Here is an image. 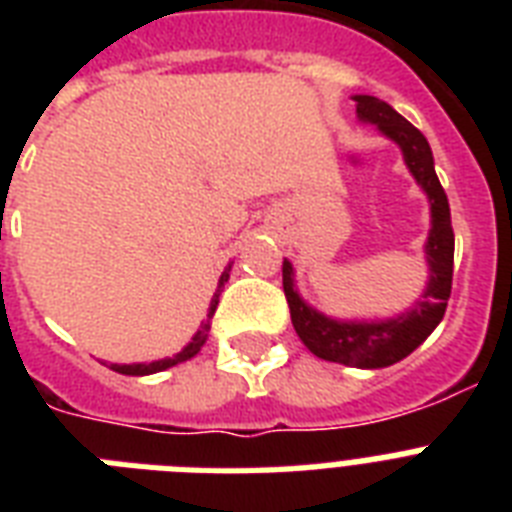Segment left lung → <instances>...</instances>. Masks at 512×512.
<instances>
[{"mask_svg":"<svg viewBox=\"0 0 512 512\" xmlns=\"http://www.w3.org/2000/svg\"><path fill=\"white\" fill-rule=\"evenodd\" d=\"M353 100H356V114L361 122L377 124V130L385 138L398 143L406 167L422 191L428 193L430 233L425 244V260L430 271L428 287L412 305V311L401 313L396 319L340 321L319 313L297 295L295 268L289 260L281 265V276H284V295H287L295 332L313 356L345 366H358V369H382L406 358L414 348H420L444 319L446 303L452 295L454 231L449 199L438 183L433 151L425 135L414 124L406 122L398 111H393L385 100L372 98V95H353Z\"/></svg>","mask_w":512,"mask_h":512,"instance_id":"obj_1","label":"left lung"}]
</instances>
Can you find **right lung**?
Returning <instances> with one entry per match:
<instances>
[{"instance_id": "obj_1", "label": "right lung", "mask_w": 512, "mask_h": 512, "mask_svg": "<svg viewBox=\"0 0 512 512\" xmlns=\"http://www.w3.org/2000/svg\"><path fill=\"white\" fill-rule=\"evenodd\" d=\"M228 271H231V265L225 268L223 276H220V281H217V292L215 297H212V303H209V313H207V321H201L199 332L193 335V340L185 345L180 353H175L172 358H162V361H151V364H111V369L119 374H132V377H143V374H156V372H164V369H170V366L175 364H183V361H188V358H193L196 353L201 350V345L207 342V335H209V321H212V316H215V308H217V300H220V292H223L225 281H228Z\"/></svg>"}]
</instances>
